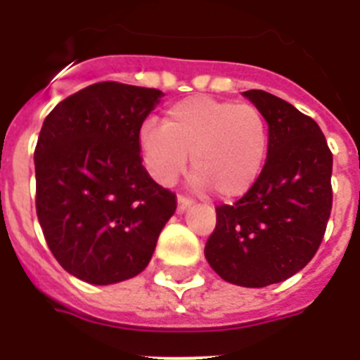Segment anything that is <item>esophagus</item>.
Returning a JSON list of instances; mask_svg holds the SVG:
<instances>
[{
	"instance_id": "34e87169",
	"label": "esophagus",
	"mask_w": 360,
	"mask_h": 360,
	"mask_svg": "<svg viewBox=\"0 0 360 360\" xmlns=\"http://www.w3.org/2000/svg\"><path fill=\"white\" fill-rule=\"evenodd\" d=\"M191 205H193V202H191V200H187L186 196H178V200H176L178 212H186Z\"/></svg>"
}]
</instances>
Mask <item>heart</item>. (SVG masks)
<instances>
[{
    "label": "heart",
    "mask_w": 360,
    "mask_h": 360,
    "mask_svg": "<svg viewBox=\"0 0 360 360\" xmlns=\"http://www.w3.org/2000/svg\"><path fill=\"white\" fill-rule=\"evenodd\" d=\"M139 139L158 184L171 186L186 171L191 155L195 186L231 200L247 195L262 173L269 128L252 104L195 95L169 106L164 126L144 124Z\"/></svg>",
    "instance_id": "1"
}]
</instances>
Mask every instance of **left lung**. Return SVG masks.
I'll return each instance as SVG.
<instances>
[{
    "label": "left lung",
    "instance_id": "obj_1",
    "mask_svg": "<svg viewBox=\"0 0 360 360\" xmlns=\"http://www.w3.org/2000/svg\"><path fill=\"white\" fill-rule=\"evenodd\" d=\"M269 124L252 189L216 209L205 259L227 283L263 288L297 274L319 249L332 211L333 157L310 117L263 90L243 91Z\"/></svg>",
    "mask_w": 360,
    "mask_h": 360
}]
</instances>
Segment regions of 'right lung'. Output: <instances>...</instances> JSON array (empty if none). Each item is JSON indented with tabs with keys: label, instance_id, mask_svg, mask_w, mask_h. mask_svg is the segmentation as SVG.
I'll return each instance as SVG.
<instances>
[{
	"label": "right lung",
	"instance_id": "right-lung-1",
	"mask_svg": "<svg viewBox=\"0 0 360 360\" xmlns=\"http://www.w3.org/2000/svg\"><path fill=\"white\" fill-rule=\"evenodd\" d=\"M160 90L97 82L57 104L37 139L36 209L59 265L91 285L135 278L148 266L173 193L141 158L142 122Z\"/></svg>",
	"mask_w": 360,
	"mask_h": 360
}]
</instances>
